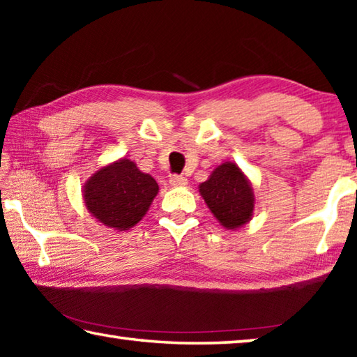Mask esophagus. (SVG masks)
Returning <instances> with one entry per match:
<instances>
[{
	"mask_svg": "<svg viewBox=\"0 0 357 357\" xmlns=\"http://www.w3.org/2000/svg\"><path fill=\"white\" fill-rule=\"evenodd\" d=\"M170 184L173 187H184L187 185V179L184 176H179V174H173V176H170Z\"/></svg>",
	"mask_w": 357,
	"mask_h": 357,
	"instance_id": "34e87169",
	"label": "esophagus"
}]
</instances>
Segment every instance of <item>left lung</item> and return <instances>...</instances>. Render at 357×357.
<instances>
[{
	"label": "left lung",
	"instance_id": "obj_1",
	"mask_svg": "<svg viewBox=\"0 0 357 357\" xmlns=\"http://www.w3.org/2000/svg\"><path fill=\"white\" fill-rule=\"evenodd\" d=\"M211 213L227 229L244 227L255 209V195L250 181L233 162L214 168L211 176L198 185Z\"/></svg>",
	"mask_w": 357,
	"mask_h": 357
}]
</instances>
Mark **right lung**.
<instances>
[{
  "mask_svg": "<svg viewBox=\"0 0 357 357\" xmlns=\"http://www.w3.org/2000/svg\"><path fill=\"white\" fill-rule=\"evenodd\" d=\"M82 192L84 206L96 220L126 231L148 213L159 185L151 174L138 170L134 160L123 157L96 172Z\"/></svg>",
  "mask_w": 357,
  "mask_h": 357,
  "instance_id": "1",
  "label": "right lung"
}]
</instances>
